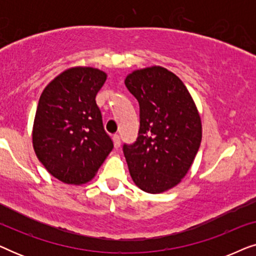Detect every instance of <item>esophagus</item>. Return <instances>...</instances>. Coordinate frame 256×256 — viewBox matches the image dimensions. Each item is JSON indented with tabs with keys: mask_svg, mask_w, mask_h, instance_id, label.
<instances>
[{
	"mask_svg": "<svg viewBox=\"0 0 256 256\" xmlns=\"http://www.w3.org/2000/svg\"><path fill=\"white\" fill-rule=\"evenodd\" d=\"M113 141H114V146L115 148H118L121 144V141H120V136H118V134H114L113 135Z\"/></svg>",
	"mask_w": 256,
	"mask_h": 256,
	"instance_id": "esophagus-1",
	"label": "esophagus"
}]
</instances>
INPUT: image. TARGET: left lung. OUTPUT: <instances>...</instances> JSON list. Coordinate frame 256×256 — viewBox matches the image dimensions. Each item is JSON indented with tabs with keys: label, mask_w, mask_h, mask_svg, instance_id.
Wrapping results in <instances>:
<instances>
[{
	"label": "left lung",
	"mask_w": 256,
	"mask_h": 256,
	"mask_svg": "<svg viewBox=\"0 0 256 256\" xmlns=\"http://www.w3.org/2000/svg\"><path fill=\"white\" fill-rule=\"evenodd\" d=\"M140 104L138 136L124 144L134 183L148 194L176 186L202 142V121L183 82L160 66L136 70L124 80Z\"/></svg>",
	"instance_id": "left-lung-1"
}]
</instances>
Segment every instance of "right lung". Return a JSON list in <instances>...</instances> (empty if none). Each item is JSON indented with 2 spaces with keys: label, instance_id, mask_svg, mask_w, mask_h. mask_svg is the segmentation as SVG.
I'll return each instance as SVG.
<instances>
[{
  "label": "right lung",
  "instance_id": "1",
  "mask_svg": "<svg viewBox=\"0 0 256 256\" xmlns=\"http://www.w3.org/2000/svg\"><path fill=\"white\" fill-rule=\"evenodd\" d=\"M107 74L73 68L45 87L34 122V152L48 172L66 184L92 180L113 149L96 96Z\"/></svg>",
  "mask_w": 256,
  "mask_h": 256
}]
</instances>
